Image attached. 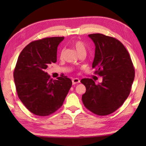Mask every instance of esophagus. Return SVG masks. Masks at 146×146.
<instances>
[{
  "label": "esophagus",
  "instance_id": "obj_1",
  "mask_svg": "<svg viewBox=\"0 0 146 146\" xmlns=\"http://www.w3.org/2000/svg\"><path fill=\"white\" fill-rule=\"evenodd\" d=\"M80 83V80L78 78H73L72 80V83L73 85H75L77 84V83Z\"/></svg>",
  "mask_w": 146,
  "mask_h": 146
}]
</instances>
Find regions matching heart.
<instances>
[{"mask_svg":"<svg viewBox=\"0 0 146 146\" xmlns=\"http://www.w3.org/2000/svg\"><path fill=\"white\" fill-rule=\"evenodd\" d=\"M72 44L73 46V47L75 48L76 51L78 52V54H80V52H82V51H85L84 43L82 41H80V40H75V41H73ZM61 55H62V51L61 52Z\"/></svg>","mask_w":146,"mask_h":146,"instance_id":"1","label":"heart"}]
</instances>
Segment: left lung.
<instances>
[{"label":"left lung","instance_id":"obj_1","mask_svg":"<svg viewBox=\"0 0 146 146\" xmlns=\"http://www.w3.org/2000/svg\"><path fill=\"white\" fill-rule=\"evenodd\" d=\"M95 45L92 68L103 76L96 85L92 78L81 80L86 87L82 102L88 110L98 115L114 112L127 98L135 77L131 56L125 46L113 37L100 33L88 35Z\"/></svg>","mask_w":146,"mask_h":146}]
</instances>
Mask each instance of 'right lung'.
<instances>
[{"label": "right lung", "mask_w": 146, "mask_h": 146, "mask_svg": "<svg viewBox=\"0 0 146 146\" xmlns=\"http://www.w3.org/2000/svg\"><path fill=\"white\" fill-rule=\"evenodd\" d=\"M64 37L30 42L19 56L14 71L17 95L31 112L48 116L60 108L72 85L66 76L52 80L45 70L57 61V48Z\"/></svg>", "instance_id": "add662e5"}]
</instances>
